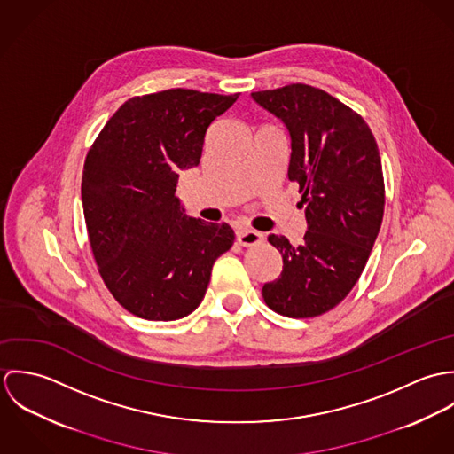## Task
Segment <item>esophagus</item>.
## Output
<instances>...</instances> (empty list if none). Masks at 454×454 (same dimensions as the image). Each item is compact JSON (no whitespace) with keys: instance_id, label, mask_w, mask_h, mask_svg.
Segmentation results:
<instances>
[{"instance_id":"34e87169","label":"esophagus","mask_w":454,"mask_h":454,"mask_svg":"<svg viewBox=\"0 0 454 454\" xmlns=\"http://www.w3.org/2000/svg\"><path fill=\"white\" fill-rule=\"evenodd\" d=\"M236 238L241 247H254L260 241H263V234H260L257 231H252V229H238Z\"/></svg>"}]
</instances>
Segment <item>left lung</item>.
I'll return each mask as SVG.
<instances>
[{
  "label": "left lung",
  "instance_id": "1",
  "mask_svg": "<svg viewBox=\"0 0 454 454\" xmlns=\"http://www.w3.org/2000/svg\"><path fill=\"white\" fill-rule=\"evenodd\" d=\"M290 134L288 180L299 184L308 231L299 247L270 234L281 274L262 286L265 304L288 318L335 308L358 281L380 234L385 180L365 121L322 89L292 83L252 92Z\"/></svg>",
  "mask_w": 454,
  "mask_h": 454
}]
</instances>
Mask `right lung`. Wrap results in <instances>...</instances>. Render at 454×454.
<instances>
[{"label": "right lung", "mask_w": 454, "mask_h": 454, "mask_svg": "<svg viewBox=\"0 0 454 454\" xmlns=\"http://www.w3.org/2000/svg\"><path fill=\"white\" fill-rule=\"evenodd\" d=\"M239 94L169 89L128 99L92 143L82 202L92 255L134 317L171 322L200 304L215 260L234 243L227 223L187 216L178 171L199 164L211 122Z\"/></svg>", "instance_id": "obj_1"}]
</instances>
